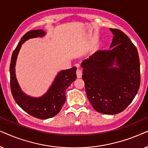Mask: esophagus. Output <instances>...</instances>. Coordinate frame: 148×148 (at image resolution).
Instances as JSON below:
<instances>
[{
  "label": "esophagus",
  "instance_id": "esophagus-1",
  "mask_svg": "<svg viewBox=\"0 0 148 148\" xmlns=\"http://www.w3.org/2000/svg\"><path fill=\"white\" fill-rule=\"evenodd\" d=\"M82 71L80 70V69H77L76 70V75H77L78 78H80L82 77Z\"/></svg>",
  "mask_w": 148,
  "mask_h": 148
}]
</instances>
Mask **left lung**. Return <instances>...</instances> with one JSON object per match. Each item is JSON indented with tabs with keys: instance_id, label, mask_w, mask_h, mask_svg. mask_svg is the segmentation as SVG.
Returning a JSON list of instances; mask_svg holds the SVG:
<instances>
[{
	"instance_id": "8db88e82",
	"label": "left lung",
	"mask_w": 148,
	"mask_h": 148,
	"mask_svg": "<svg viewBox=\"0 0 148 148\" xmlns=\"http://www.w3.org/2000/svg\"><path fill=\"white\" fill-rule=\"evenodd\" d=\"M114 37L110 49L97 51L82 62V78L86 95L96 111L116 114L125 110L140 86L138 51L127 34L110 28ZM119 68L113 67L114 62Z\"/></svg>"
}]
</instances>
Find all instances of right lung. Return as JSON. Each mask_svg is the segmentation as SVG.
<instances>
[{"instance_id": "1", "label": "right lung", "mask_w": 148, "mask_h": 148, "mask_svg": "<svg viewBox=\"0 0 148 148\" xmlns=\"http://www.w3.org/2000/svg\"><path fill=\"white\" fill-rule=\"evenodd\" d=\"M45 32L42 29H32L27 32L21 38L13 51L10 64V86L15 101L20 108L29 115L39 119H50L57 115L66 101V90L76 78V68L62 70L56 76L52 85L41 97L34 98L27 96L21 91L16 77L15 66L17 55L21 45L29 38L42 36Z\"/></svg>"}]
</instances>
